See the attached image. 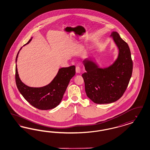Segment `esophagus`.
<instances>
[{
    "mask_svg": "<svg viewBox=\"0 0 150 150\" xmlns=\"http://www.w3.org/2000/svg\"><path fill=\"white\" fill-rule=\"evenodd\" d=\"M76 73H80V72H81V68H80V67L77 66L76 67Z\"/></svg>",
    "mask_w": 150,
    "mask_h": 150,
    "instance_id": "1",
    "label": "esophagus"
}]
</instances>
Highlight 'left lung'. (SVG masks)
I'll list each match as a JSON object with an SVG mask.
<instances>
[{
    "label": "left lung",
    "mask_w": 150,
    "mask_h": 150,
    "mask_svg": "<svg viewBox=\"0 0 150 150\" xmlns=\"http://www.w3.org/2000/svg\"><path fill=\"white\" fill-rule=\"evenodd\" d=\"M111 36L119 49L116 60L109 67L100 68L91 60L83 63L86 72L82 75L86 95L94 103H112L122 97L132 75L133 62L128 44L116 31Z\"/></svg>",
    "instance_id": "left-lung-1"
}]
</instances>
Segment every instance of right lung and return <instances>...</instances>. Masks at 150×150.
Segmentation results:
<instances>
[{"instance_id":"right-lung-1","label":"right lung","mask_w":150,"mask_h":150,"mask_svg":"<svg viewBox=\"0 0 150 150\" xmlns=\"http://www.w3.org/2000/svg\"><path fill=\"white\" fill-rule=\"evenodd\" d=\"M31 39L25 45L29 43ZM21 48L17 54L16 63ZM75 74L74 65L62 67L59 69L56 76L47 85L41 88H32L26 86L21 81L16 65V84L19 92L29 103L37 109L47 110L55 108L60 103L70 80Z\"/></svg>"}]
</instances>
